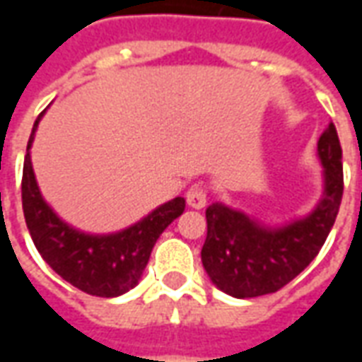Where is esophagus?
<instances>
[{
	"label": "esophagus",
	"mask_w": 362,
	"mask_h": 362,
	"mask_svg": "<svg viewBox=\"0 0 362 362\" xmlns=\"http://www.w3.org/2000/svg\"><path fill=\"white\" fill-rule=\"evenodd\" d=\"M186 202L192 209H204L205 205H207V194H205L204 188H194L188 189V194H186Z\"/></svg>",
	"instance_id": "esophagus-1"
}]
</instances>
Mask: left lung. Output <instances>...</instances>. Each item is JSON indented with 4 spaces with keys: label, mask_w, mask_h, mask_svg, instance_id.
Returning a JSON list of instances; mask_svg holds the SVG:
<instances>
[{
    "label": "left lung",
    "mask_w": 362,
    "mask_h": 362,
    "mask_svg": "<svg viewBox=\"0 0 362 362\" xmlns=\"http://www.w3.org/2000/svg\"><path fill=\"white\" fill-rule=\"evenodd\" d=\"M318 157L324 166V192L318 205L300 219L266 227L219 202L207 207L202 262L223 293L235 298L275 293L318 256L343 196L341 145L334 124L320 135Z\"/></svg>",
    "instance_id": "obj_1"
}]
</instances>
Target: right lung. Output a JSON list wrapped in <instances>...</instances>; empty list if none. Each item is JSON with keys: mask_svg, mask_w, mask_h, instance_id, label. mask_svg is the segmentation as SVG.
Returning <instances> with one entry per match:
<instances>
[{"mask_svg": "<svg viewBox=\"0 0 362 362\" xmlns=\"http://www.w3.org/2000/svg\"><path fill=\"white\" fill-rule=\"evenodd\" d=\"M44 112L33 126L21 184L23 213L30 238L44 262L83 293L104 298L124 295L139 283L157 238L184 213L186 199L174 197L135 225L112 235H89L67 225L46 204L30 163V147Z\"/></svg>", "mask_w": 362, "mask_h": 362, "instance_id": "1", "label": "right lung"}]
</instances>
